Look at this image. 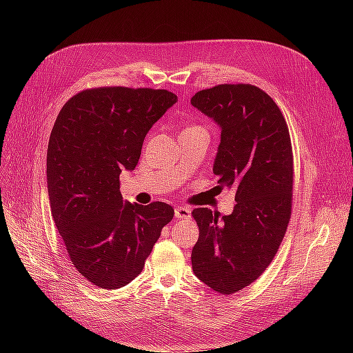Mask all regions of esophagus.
<instances>
[{
  "instance_id": "1",
  "label": "esophagus",
  "mask_w": 353,
  "mask_h": 353,
  "mask_svg": "<svg viewBox=\"0 0 353 353\" xmlns=\"http://www.w3.org/2000/svg\"><path fill=\"white\" fill-rule=\"evenodd\" d=\"M175 218H178V219H190L191 218V209L184 208V206H178L175 209Z\"/></svg>"
}]
</instances>
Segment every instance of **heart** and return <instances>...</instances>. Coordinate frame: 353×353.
<instances>
[{
    "label": "heart",
    "instance_id": "b5f03b06",
    "mask_svg": "<svg viewBox=\"0 0 353 353\" xmlns=\"http://www.w3.org/2000/svg\"><path fill=\"white\" fill-rule=\"evenodd\" d=\"M191 128H199V126H190V128H187V130H191Z\"/></svg>",
    "mask_w": 353,
    "mask_h": 353
}]
</instances>
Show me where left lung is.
I'll return each mask as SVG.
<instances>
[{
    "label": "left lung",
    "mask_w": 353,
    "mask_h": 353,
    "mask_svg": "<svg viewBox=\"0 0 353 353\" xmlns=\"http://www.w3.org/2000/svg\"><path fill=\"white\" fill-rule=\"evenodd\" d=\"M191 104L221 126L213 174L236 191L231 215L197 208L199 240L191 252L200 281L221 294L237 293L268 268L287 231L293 200V152L279 105L250 83L201 90Z\"/></svg>",
    "instance_id": "obj_1"
}]
</instances>
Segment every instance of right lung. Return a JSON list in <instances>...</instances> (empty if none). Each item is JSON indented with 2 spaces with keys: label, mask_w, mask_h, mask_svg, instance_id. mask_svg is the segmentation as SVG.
Returning <instances> with one entry per match:
<instances>
[{
  "label": "right lung",
  "mask_w": 353,
  "mask_h": 353,
  "mask_svg": "<svg viewBox=\"0 0 353 353\" xmlns=\"http://www.w3.org/2000/svg\"><path fill=\"white\" fill-rule=\"evenodd\" d=\"M176 101L166 90L90 88L65 103L52 126L51 215L74 268L94 285L131 283L174 218L163 201L123 205L119 175L135 169L147 132Z\"/></svg>",
  "instance_id": "1"
}]
</instances>
